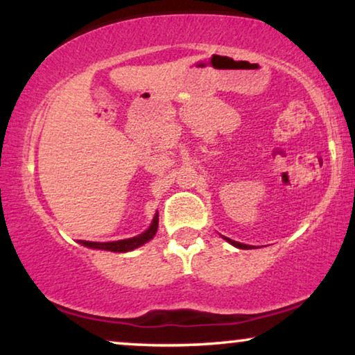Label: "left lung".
Instances as JSON below:
<instances>
[{
	"label": "left lung",
	"instance_id": "1",
	"mask_svg": "<svg viewBox=\"0 0 355 355\" xmlns=\"http://www.w3.org/2000/svg\"><path fill=\"white\" fill-rule=\"evenodd\" d=\"M225 239L230 242V244H232L234 247H237V249H250L252 245H245V244H242V242H236V241H231L230 237H225Z\"/></svg>",
	"mask_w": 355,
	"mask_h": 355
}]
</instances>
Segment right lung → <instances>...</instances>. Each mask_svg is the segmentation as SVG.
Wrapping results in <instances>:
<instances>
[{
  "instance_id": "right-lung-1",
  "label": "right lung",
  "mask_w": 355,
  "mask_h": 355,
  "mask_svg": "<svg viewBox=\"0 0 355 355\" xmlns=\"http://www.w3.org/2000/svg\"><path fill=\"white\" fill-rule=\"evenodd\" d=\"M158 230V213H155L152 225L147 231H144L142 234L130 237V239L123 241H113V242H90V241H80L82 245L90 247V249H100V250H110V252H129L137 249V247L144 245L145 242L153 239V236L157 234Z\"/></svg>"
}]
</instances>
